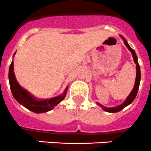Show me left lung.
Returning <instances> with one entry per match:
<instances>
[{
	"instance_id": "8db88e82",
	"label": "left lung",
	"mask_w": 151,
	"mask_h": 151,
	"mask_svg": "<svg viewBox=\"0 0 151 151\" xmlns=\"http://www.w3.org/2000/svg\"><path fill=\"white\" fill-rule=\"evenodd\" d=\"M121 37L122 38V40H124V44L126 45V47L128 48V50L131 52V54L133 55V58H134V63L136 64V70H137V73H136V80H135V83H134V87L133 88V90L131 91L130 94L128 95V97H127L124 103L121 104V105H119V106H116V107H106L104 106H103L102 104H101L100 103H97V105H99L100 107H102L104 111H107V112L109 113H116V112H119V111H121V110L126 107L127 106H128L129 104L132 103L134 100L135 99V97L137 96V91L138 89H139V86H140V65L138 64V61H137V54L135 53L134 50H133L132 48L130 47V45L128 44L127 41L126 39L123 36L120 35Z\"/></svg>"
}]
</instances>
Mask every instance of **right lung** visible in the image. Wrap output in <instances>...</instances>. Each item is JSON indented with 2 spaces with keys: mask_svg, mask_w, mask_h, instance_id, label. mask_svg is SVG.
<instances>
[{
  "mask_svg": "<svg viewBox=\"0 0 151 151\" xmlns=\"http://www.w3.org/2000/svg\"><path fill=\"white\" fill-rule=\"evenodd\" d=\"M16 54V52L14 54V56ZM9 83L11 87V93L13 94L14 99L21 104L24 107H26L32 112L40 114V113H45L47 111H51L54 109L55 106L60 103L64 99L67 91L68 90V87H66L64 93L62 94L57 96V97H52L50 99L45 100H37L35 96H33L28 91L23 88L18 83L17 81L15 78V74L14 73V61L12 60L10 68H9L8 73Z\"/></svg>",
  "mask_w": 151,
  "mask_h": 151,
  "instance_id": "obj_1",
  "label": "right lung"
}]
</instances>
